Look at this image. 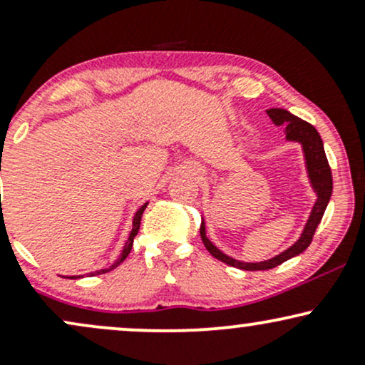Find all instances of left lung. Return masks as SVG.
Listing matches in <instances>:
<instances>
[{"instance_id": "1", "label": "left lung", "mask_w": 365, "mask_h": 365, "mask_svg": "<svg viewBox=\"0 0 365 365\" xmlns=\"http://www.w3.org/2000/svg\"><path fill=\"white\" fill-rule=\"evenodd\" d=\"M266 113L276 127H283L284 125V140L297 142V144H300V148H302L305 171H307V178L309 183H311L312 192L316 194V202H314L311 215H309L307 221H305V226L302 233H300V237L297 238L287 250H283V252L274 255V257L266 259V261L261 262L238 261V259L230 257V255L225 254L223 250L217 249L206 235V221L202 220V223H200V238H202L209 254H211L212 257H216L217 261L244 271L273 269V267L279 266V264L288 261V259L302 254L304 250L311 245L317 225L321 223L322 215H324L326 207H328L331 194H333V177H331L328 158H326L324 145H322V139L319 133H317V130L314 128L311 123L300 120L299 116L292 115L290 111L282 110V108H271V110H267Z\"/></svg>"}]
</instances>
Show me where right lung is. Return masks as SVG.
I'll use <instances>...</instances> for the list:
<instances>
[{
  "label": "right lung",
  "mask_w": 365,
  "mask_h": 365,
  "mask_svg": "<svg viewBox=\"0 0 365 365\" xmlns=\"http://www.w3.org/2000/svg\"><path fill=\"white\" fill-rule=\"evenodd\" d=\"M148 204L149 202H145V204H142V206L137 209V212H135V216H133V221H132V232H130V235H128V240H127V244H125V247H123V250H121V254H120V257L116 259L115 262L111 264L110 267H104V269H99V271H94V273H89L87 276H94V274H103V273H108V271H111V269H115L116 266H120L121 262L125 261V259H127V255L130 254V250H132V245H133V238L137 237V233H139V228H140V220H142V212H144V209L148 207ZM63 278H70V279H77V278H81V276H63Z\"/></svg>",
  "instance_id": "add662e5"
}]
</instances>
